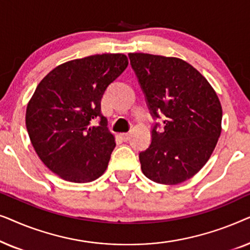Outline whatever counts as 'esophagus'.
Listing matches in <instances>:
<instances>
[{"label": "esophagus", "mask_w": 250, "mask_h": 250, "mask_svg": "<svg viewBox=\"0 0 250 250\" xmlns=\"http://www.w3.org/2000/svg\"><path fill=\"white\" fill-rule=\"evenodd\" d=\"M129 136H131V135H129V133H122V134H121V139L123 140V141H128V140H129Z\"/></svg>", "instance_id": "1"}]
</instances>
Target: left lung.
<instances>
[{"instance_id":"left-lung-1","label":"left lung","mask_w":250,"mask_h":250,"mask_svg":"<svg viewBox=\"0 0 250 250\" xmlns=\"http://www.w3.org/2000/svg\"><path fill=\"white\" fill-rule=\"evenodd\" d=\"M153 119L151 145L139 155L141 169L160 184H179L208 162L221 135L222 107L206 78L182 59L129 53Z\"/></svg>"}]
</instances>
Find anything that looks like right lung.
<instances>
[{
	"label": "right lung",
	"mask_w": 250,
	"mask_h": 250,
	"mask_svg": "<svg viewBox=\"0 0 250 250\" xmlns=\"http://www.w3.org/2000/svg\"><path fill=\"white\" fill-rule=\"evenodd\" d=\"M127 64L125 54H95L60 64L37 85L27 105V132L40 159L61 179L86 183L107 169L116 143L101 99ZM93 119L98 126L90 125Z\"/></svg>",
	"instance_id": "add662e5"
}]
</instances>
